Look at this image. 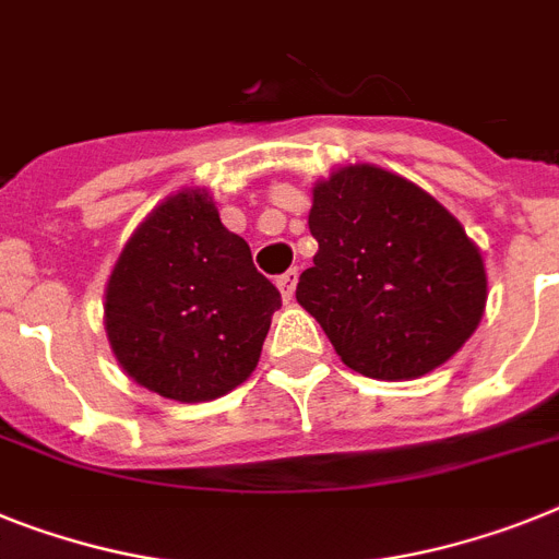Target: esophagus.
<instances>
[{
  "label": "esophagus",
  "instance_id": "obj_1",
  "mask_svg": "<svg viewBox=\"0 0 559 559\" xmlns=\"http://www.w3.org/2000/svg\"><path fill=\"white\" fill-rule=\"evenodd\" d=\"M295 284H298V270H287L278 278V289H281V295H284V301H293Z\"/></svg>",
  "mask_w": 559,
  "mask_h": 559
}]
</instances>
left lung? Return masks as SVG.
I'll use <instances>...</instances> for the list:
<instances>
[{"label": "left lung", "instance_id": "left-lung-1", "mask_svg": "<svg viewBox=\"0 0 559 559\" xmlns=\"http://www.w3.org/2000/svg\"><path fill=\"white\" fill-rule=\"evenodd\" d=\"M318 252L295 298L346 367L409 381L447 364L486 307L480 250L417 185L372 164L332 173L312 190Z\"/></svg>", "mask_w": 559, "mask_h": 559}]
</instances>
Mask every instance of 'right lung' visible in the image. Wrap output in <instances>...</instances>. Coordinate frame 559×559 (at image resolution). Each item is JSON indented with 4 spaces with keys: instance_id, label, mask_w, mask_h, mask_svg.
Returning <instances> with one entry per match:
<instances>
[{
    "instance_id": "obj_1",
    "label": "right lung",
    "mask_w": 559,
    "mask_h": 559,
    "mask_svg": "<svg viewBox=\"0 0 559 559\" xmlns=\"http://www.w3.org/2000/svg\"><path fill=\"white\" fill-rule=\"evenodd\" d=\"M281 293L218 218L207 190L158 204L107 281L105 326L135 383L181 403L213 401L250 378Z\"/></svg>"
}]
</instances>
